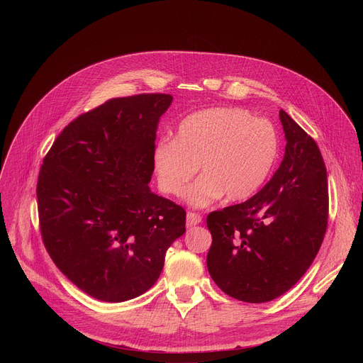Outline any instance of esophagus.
Masks as SVG:
<instances>
[{
  "label": "esophagus",
  "instance_id": "esophagus-1",
  "mask_svg": "<svg viewBox=\"0 0 363 363\" xmlns=\"http://www.w3.org/2000/svg\"><path fill=\"white\" fill-rule=\"evenodd\" d=\"M201 223V216L199 213H194V212H188L186 213V226L191 228V226H196Z\"/></svg>",
  "mask_w": 363,
  "mask_h": 363
}]
</instances>
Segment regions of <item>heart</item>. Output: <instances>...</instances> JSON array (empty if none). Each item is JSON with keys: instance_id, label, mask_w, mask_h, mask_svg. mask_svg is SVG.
<instances>
[{"instance_id": "heart-1", "label": "heart", "mask_w": 363, "mask_h": 363, "mask_svg": "<svg viewBox=\"0 0 363 363\" xmlns=\"http://www.w3.org/2000/svg\"><path fill=\"white\" fill-rule=\"evenodd\" d=\"M279 152L275 126L235 107H212L185 116L175 140L163 138L152 150L157 184L179 196L199 170L201 177L184 193L193 207H207L226 196L252 197L271 175Z\"/></svg>"}]
</instances>
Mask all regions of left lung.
<instances>
[{"label":"left lung","instance_id":"8db88e82","mask_svg":"<svg viewBox=\"0 0 363 363\" xmlns=\"http://www.w3.org/2000/svg\"><path fill=\"white\" fill-rule=\"evenodd\" d=\"M285 155L272 179L244 203L207 216V269L228 296L271 301L304 275L327 231L328 182L316 143L279 111Z\"/></svg>","mask_w":363,"mask_h":363}]
</instances>
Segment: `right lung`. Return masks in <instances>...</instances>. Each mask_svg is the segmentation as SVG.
I'll use <instances>...</instances> for the list:
<instances>
[{
    "label": "right lung",
    "mask_w": 363,
    "mask_h": 363,
    "mask_svg": "<svg viewBox=\"0 0 363 363\" xmlns=\"http://www.w3.org/2000/svg\"><path fill=\"white\" fill-rule=\"evenodd\" d=\"M170 94L113 99L70 122L36 185L44 245L67 279L108 303L150 290L169 247L185 233L184 208L155 194L152 150Z\"/></svg>",
    "instance_id": "add662e5"
}]
</instances>
